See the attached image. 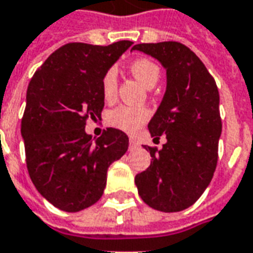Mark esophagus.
Wrapping results in <instances>:
<instances>
[{
	"label": "esophagus",
	"mask_w": 253,
	"mask_h": 253,
	"mask_svg": "<svg viewBox=\"0 0 253 253\" xmlns=\"http://www.w3.org/2000/svg\"><path fill=\"white\" fill-rule=\"evenodd\" d=\"M128 148H130L131 151L132 149H137V148H138V142L134 138H130V141H128Z\"/></svg>",
	"instance_id": "34e87169"
}]
</instances>
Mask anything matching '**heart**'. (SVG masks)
I'll use <instances>...</instances> for the list:
<instances>
[{"instance_id":"obj_1","label":"heart","mask_w":253,"mask_h":253,"mask_svg":"<svg viewBox=\"0 0 253 253\" xmlns=\"http://www.w3.org/2000/svg\"><path fill=\"white\" fill-rule=\"evenodd\" d=\"M132 75L138 79L145 87L151 89L157 84L160 78V68L149 59H137L130 64ZM101 93L107 101H111L116 97L118 93V71L111 67L101 79ZM149 119L148 109L142 107H132V105H121L118 108L109 111L107 115V123L109 126L119 128L122 131L128 134L137 132Z\"/></svg>"}]
</instances>
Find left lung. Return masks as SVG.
<instances>
[{
	"label": "left lung",
	"mask_w": 253,
	"mask_h": 253,
	"mask_svg": "<svg viewBox=\"0 0 253 253\" xmlns=\"http://www.w3.org/2000/svg\"><path fill=\"white\" fill-rule=\"evenodd\" d=\"M157 59L167 71V89L148 128L166 135L163 149L151 152V166L135 175L138 194L152 208L178 212L193 206L212 179L222 132L215 79L196 53L181 42L132 46Z\"/></svg>",
	"instance_id": "8db88e82"
}]
</instances>
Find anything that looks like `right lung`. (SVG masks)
I'll use <instances>...</instances> for the list:
<instances>
[{
    "instance_id": "add662e5",
    "label": "right lung",
    "mask_w": 253,
    "mask_h": 253,
    "mask_svg": "<svg viewBox=\"0 0 253 253\" xmlns=\"http://www.w3.org/2000/svg\"><path fill=\"white\" fill-rule=\"evenodd\" d=\"M131 43L63 45L28 84L22 119L28 174L37 190L63 211L78 212L100 200L108 167L128 148L122 130L109 127L93 141L84 126L89 118H101L102 75Z\"/></svg>"
}]
</instances>
